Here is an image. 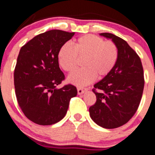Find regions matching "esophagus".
<instances>
[{
    "label": "esophagus",
    "instance_id": "esophagus-1",
    "mask_svg": "<svg viewBox=\"0 0 155 155\" xmlns=\"http://www.w3.org/2000/svg\"><path fill=\"white\" fill-rule=\"evenodd\" d=\"M86 90H87V89H86V88H83V87L77 88V92H78V94H79V95H82V94L84 93Z\"/></svg>",
    "mask_w": 155,
    "mask_h": 155
}]
</instances>
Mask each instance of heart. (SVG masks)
Instances as JSON below:
<instances>
[{"instance_id":"1","label":"heart","mask_w":155,"mask_h":155,"mask_svg":"<svg viewBox=\"0 0 155 155\" xmlns=\"http://www.w3.org/2000/svg\"><path fill=\"white\" fill-rule=\"evenodd\" d=\"M73 49L63 45L58 52V63L67 73H72L83 60L82 69L76 71L68 81L78 86L89 84L95 77L102 79L115 67L118 58V50L112 40L92 34L82 36L73 43Z\"/></svg>"}]
</instances>
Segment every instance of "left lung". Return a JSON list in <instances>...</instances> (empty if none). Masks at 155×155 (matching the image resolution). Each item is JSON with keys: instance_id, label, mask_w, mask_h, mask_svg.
<instances>
[{"instance_id": "obj_1", "label": "left lung", "mask_w": 155, "mask_h": 155, "mask_svg": "<svg viewBox=\"0 0 155 155\" xmlns=\"http://www.w3.org/2000/svg\"><path fill=\"white\" fill-rule=\"evenodd\" d=\"M100 35L116 44L118 58L112 72L94 85L96 102L89 108V114L97 125L111 129L126 124L138 110L144 90V71L139 56L125 40L109 33Z\"/></svg>"}]
</instances>
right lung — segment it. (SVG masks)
Segmentation results:
<instances>
[{"label": "right lung", "mask_w": 155, "mask_h": 155, "mask_svg": "<svg viewBox=\"0 0 155 155\" xmlns=\"http://www.w3.org/2000/svg\"><path fill=\"white\" fill-rule=\"evenodd\" d=\"M75 33L52 30L36 36L21 47L14 69L19 106L28 119L50 125L63 119L69 101L77 95L71 84L56 89L65 79L58 63L60 49Z\"/></svg>", "instance_id": "right-lung-1"}]
</instances>
